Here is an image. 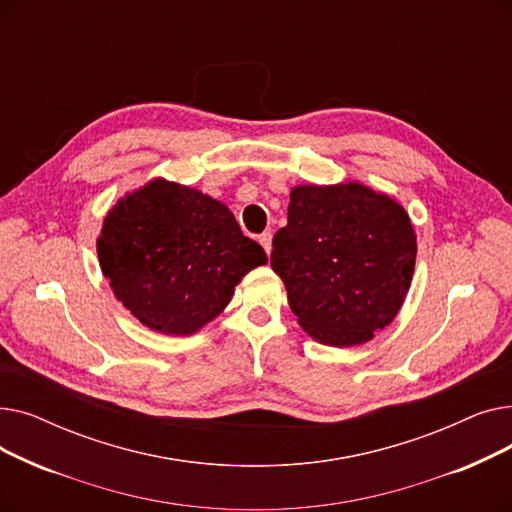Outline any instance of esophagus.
<instances>
[{
	"label": "esophagus",
	"mask_w": 512,
	"mask_h": 512,
	"mask_svg": "<svg viewBox=\"0 0 512 512\" xmlns=\"http://www.w3.org/2000/svg\"><path fill=\"white\" fill-rule=\"evenodd\" d=\"M259 245L265 249V253H272V232H263L259 234Z\"/></svg>",
	"instance_id": "obj_1"
}]
</instances>
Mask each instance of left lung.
Masks as SVG:
<instances>
[{"instance_id": "1", "label": "left lung", "mask_w": 512, "mask_h": 512, "mask_svg": "<svg viewBox=\"0 0 512 512\" xmlns=\"http://www.w3.org/2000/svg\"><path fill=\"white\" fill-rule=\"evenodd\" d=\"M417 236L407 209L361 182L297 184L272 270L299 326L336 348L369 342L411 288Z\"/></svg>"}]
</instances>
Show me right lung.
Wrapping results in <instances>:
<instances>
[{"mask_svg": "<svg viewBox=\"0 0 512 512\" xmlns=\"http://www.w3.org/2000/svg\"><path fill=\"white\" fill-rule=\"evenodd\" d=\"M97 257L114 297L166 336L197 334L267 263L226 203L166 178H151L105 213Z\"/></svg>", "mask_w": 512, "mask_h": 512, "instance_id": "add662e5", "label": "right lung"}]
</instances>
